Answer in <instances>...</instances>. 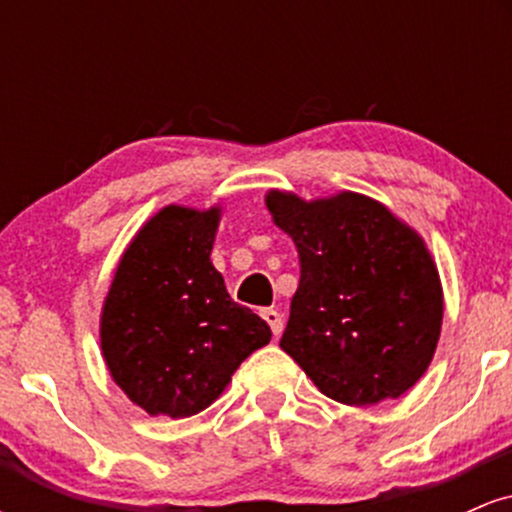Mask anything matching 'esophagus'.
<instances>
[{"label":"esophagus","instance_id":"obj_1","mask_svg":"<svg viewBox=\"0 0 512 512\" xmlns=\"http://www.w3.org/2000/svg\"><path fill=\"white\" fill-rule=\"evenodd\" d=\"M262 317H264V320H267V325L272 327L274 337H279L281 330H284V317H281V313H276L274 308H264L262 310Z\"/></svg>","mask_w":512,"mask_h":512}]
</instances>
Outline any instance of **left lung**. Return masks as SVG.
I'll return each instance as SVG.
<instances>
[{"label":"left lung","instance_id":"obj_1","mask_svg":"<svg viewBox=\"0 0 512 512\" xmlns=\"http://www.w3.org/2000/svg\"><path fill=\"white\" fill-rule=\"evenodd\" d=\"M267 209L301 260L281 349L342 404L404 395L426 373L443 322L424 240L356 192L303 202L272 190Z\"/></svg>","mask_w":512,"mask_h":512}]
</instances>
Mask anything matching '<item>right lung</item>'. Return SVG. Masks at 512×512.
I'll list each match as a JSON object with an SVG mask.
<instances>
[{"instance_id":"add662e5","label":"right lung","mask_w":512,"mask_h":512,"mask_svg":"<svg viewBox=\"0 0 512 512\" xmlns=\"http://www.w3.org/2000/svg\"><path fill=\"white\" fill-rule=\"evenodd\" d=\"M219 209L166 207L129 243L101 315L110 375L149 414L207 409L252 351L269 344L260 315L228 296L211 264Z\"/></svg>"}]
</instances>
